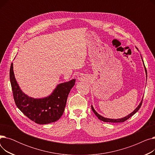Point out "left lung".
<instances>
[{
	"instance_id": "1",
	"label": "left lung",
	"mask_w": 155,
	"mask_h": 155,
	"mask_svg": "<svg viewBox=\"0 0 155 155\" xmlns=\"http://www.w3.org/2000/svg\"><path fill=\"white\" fill-rule=\"evenodd\" d=\"M143 63H144V62H143ZM144 68H145V70H146V77H147V71H146V69L145 66H144ZM142 103H143V99H142L141 102H140V105H138V106L136 108V109H135L133 112H131V114H130L129 115H128V116H126V117H123V118L118 119H112L105 118V117H102V116L99 115V114L97 113V112L95 110V109H94L92 105H91V107H92V110H93L94 113L96 115V116L99 118V119H100V120H102V121H104V122H107V123H123V122L126 121V120H127L129 118H130L131 116H133L135 113H136L138 110H139V109H140V107H141V106Z\"/></svg>"
}]
</instances>
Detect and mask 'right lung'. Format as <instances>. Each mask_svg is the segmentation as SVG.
Returning a JSON list of instances; mask_svg holds the SVG:
<instances>
[{"instance_id": "1", "label": "right lung", "mask_w": 155, "mask_h": 155, "mask_svg": "<svg viewBox=\"0 0 155 155\" xmlns=\"http://www.w3.org/2000/svg\"><path fill=\"white\" fill-rule=\"evenodd\" d=\"M9 75L14 102L24 115L39 124L54 123L61 117L75 79L59 84L50 96L43 99H34L26 95L20 89L14 77L12 63Z\"/></svg>"}]
</instances>
